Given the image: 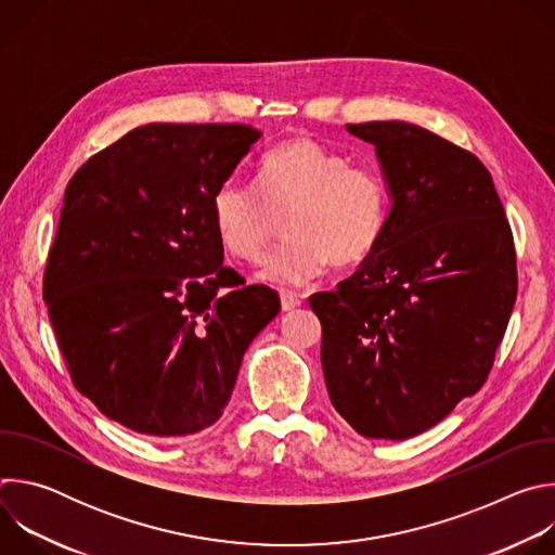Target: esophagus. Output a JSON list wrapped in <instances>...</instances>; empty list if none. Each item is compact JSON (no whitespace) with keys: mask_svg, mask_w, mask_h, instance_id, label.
Returning <instances> with one entry per match:
<instances>
[{"mask_svg":"<svg viewBox=\"0 0 555 555\" xmlns=\"http://www.w3.org/2000/svg\"><path fill=\"white\" fill-rule=\"evenodd\" d=\"M300 305V296L294 292H281V307L283 311H292Z\"/></svg>","mask_w":555,"mask_h":555,"instance_id":"34e87169","label":"esophagus"}]
</instances>
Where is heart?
Returning <instances> with one entry per match:
<instances>
[{
	"instance_id": "obj_1",
	"label": "heart",
	"mask_w": 555,
	"mask_h": 555,
	"mask_svg": "<svg viewBox=\"0 0 555 555\" xmlns=\"http://www.w3.org/2000/svg\"><path fill=\"white\" fill-rule=\"evenodd\" d=\"M257 188L225 180L210 199L212 225L223 248L242 261L259 263L285 219L289 240L268 259L261 279L305 285L332 263L353 268L379 246L390 193L384 176L311 138L287 140L263 155Z\"/></svg>"
}]
</instances>
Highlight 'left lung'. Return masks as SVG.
I'll use <instances>...</instances> for the list:
<instances>
[{
    "mask_svg": "<svg viewBox=\"0 0 555 555\" xmlns=\"http://www.w3.org/2000/svg\"><path fill=\"white\" fill-rule=\"evenodd\" d=\"M347 129L375 146L392 206L375 253L309 307L334 409L400 441L486 384L518 292L514 236L474 153L400 120Z\"/></svg>",
    "mask_w": 555,
    "mask_h": 555,
    "instance_id": "left-lung-1",
    "label": "left lung"
}]
</instances>
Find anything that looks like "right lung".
Returning a JSON list of instances; mask_svg holds the SVG:
<instances>
[{"label":"right lung","mask_w":555,"mask_h":555,"mask_svg":"<svg viewBox=\"0 0 555 555\" xmlns=\"http://www.w3.org/2000/svg\"><path fill=\"white\" fill-rule=\"evenodd\" d=\"M259 131L135 127L67 182L43 300L72 384L149 437L212 426L279 294L225 268L210 199Z\"/></svg>","instance_id":"add662e5"}]
</instances>
